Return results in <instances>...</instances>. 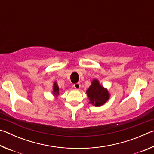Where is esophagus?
<instances>
[{
    "label": "esophagus",
    "instance_id": "1",
    "mask_svg": "<svg viewBox=\"0 0 154 154\" xmlns=\"http://www.w3.org/2000/svg\"><path fill=\"white\" fill-rule=\"evenodd\" d=\"M73 86H74V88H75V89H77V90L79 89L80 87H81L80 83H75V84L73 85Z\"/></svg>",
    "mask_w": 154,
    "mask_h": 154
}]
</instances>
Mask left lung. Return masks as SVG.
<instances>
[{
	"mask_svg": "<svg viewBox=\"0 0 154 154\" xmlns=\"http://www.w3.org/2000/svg\"><path fill=\"white\" fill-rule=\"evenodd\" d=\"M86 93L90 103L96 106L103 105L108 100L109 97L107 90L104 89V88L99 84L98 81L96 79L92 82V85L88 88Z\"/></svg>",
	"mask_w": 154,
	"mask_h": 154,
	"instance_id": "1",
	"label": "left lung"
}]
</instances>
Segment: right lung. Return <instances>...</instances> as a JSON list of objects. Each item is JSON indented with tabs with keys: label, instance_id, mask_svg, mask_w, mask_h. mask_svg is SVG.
Masks as SVG:
<instances>
[{
	"label": "right lung",
	"instance_id": "right-lung-1",
	"mask_svg": "<svg viewBox=\"0 0 154 154\" xmlns=\"http://www.w3.org/2000/svg\"><path fill=\"white\" fill-rule=\"evenodd\" d=\"M54 94L55 95L59 94V88L58 85H57V83L56 82L54 83Z\"/></svg>",
	"mask_w": 154,
	"mask_h": 154
}]
</instances>
